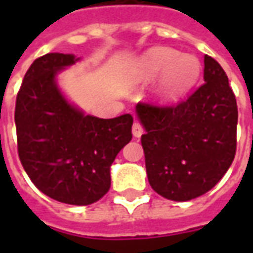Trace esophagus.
I'll return each instance as SVG.
<instances>
[{"label": "esophagus", "instance_id": "34e87169", "mask_svg": "<svg viewBox=\"0 0 253 253\" xmlns=\"http://www.w3.org/2000/svg\"><path fill=\"white\" fill-rule=\"evenodd\" d=\"M132 134H134V137H141L143 134L142 125H139L138 122H134V125H132Z\"/></svg>", "mask_w": 253, "mask_h": 253}]
</instances>
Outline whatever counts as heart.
<instances>
[{
	"instance_id": "b5f03b06",
	"label": "heart",
	"mask_w": 253,
	"mask_h": 253,
	"mask_svg": "<svg viewBox=\"0 0 253 253\" xmlns=\"http://www.w3.org/2000/svg\"><path fill=\"white\" fill-rule=\"evenodd\" d=\"M142 81H152L164 74L159 92L165 99H176L190 89L201 74V63L192 55H181L168 47H156L146 52L137 66Z\"/></svg>"
}]
</instances>
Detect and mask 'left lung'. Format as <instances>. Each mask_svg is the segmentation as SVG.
<instances>
[{
  "label": "left lung",
  "instance_id": "8db88e82",
  "mask_svg": "<svg viewBox=\"0 0 253 253\" xmlns=\"http://www.w3.org/2000/svg\"><path fill=\"white\" fill-rule=\"evenodd\" d=\"M205 84L175 105L138 103L148 180L176 202L206 194L232 165L237 146V103L228 76L205 55Z\"/></svg>",
  "mask_w": 253,
  "mask_h": 253
}]
</instances>
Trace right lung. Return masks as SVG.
I'll list each match as a JSON object with an SVG mask.
<instances>
[{"label":"right lung","mask_w":253,"mask_h":253,"mask_svg":"<svg viewBox=\"0 0 253 253\" xmlns=\"http://www.w3.org/2000/svg\"><path fill=\"white\" fill-rule=\"evenodd\" d=\"M76 61L59 52L35 59L16 97L14 122L20 161L32 183L55 201L85 206L110 190L111 164L131 141L132 116L100 119L70 104L55 77Z\"/></svg>","instance_id":"add662e5"}]
</instances>
